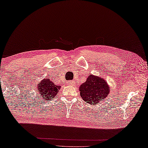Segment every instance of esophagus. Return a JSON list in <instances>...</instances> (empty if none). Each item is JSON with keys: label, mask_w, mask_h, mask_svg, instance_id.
I'll use <instances>...</instances> for the list:
<instances>
[{"label": "esophagus", "mask_w": 148, "mask_h": 148, "mask_svg": "<svg viewBox=\"0 0 148 148\" xmlns=\"http://www.w3.org/2000/svg\"><path fill=\"white\" fill-rule=\"evenodd\" d=\"M68 84H69V85H70V86H74L75 85V82L74 80H71V81H69Z\"/></svg>", "instance_id": "esophagus-1"}]
</instances>
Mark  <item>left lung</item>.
Returning <instances> with one entry per match:
<instances>
[{
    "label": "left lung",
    "instance_id": "left-lung-1",
    "mask_svg": "<svg viewBox=\"0 0 148 148\" xmlns=\"http://www.w3.org/2000/svg\"><path fill=\"white\" fill-rule=\"evenodd\" d=\"M79 91L81 97L85 102L94 105L108 96L110 88L104 79L90 75L86 82L81 85Z\"/></svg>",
    "mask_w": 148,
    "mask_h": 148
}]
</instances>
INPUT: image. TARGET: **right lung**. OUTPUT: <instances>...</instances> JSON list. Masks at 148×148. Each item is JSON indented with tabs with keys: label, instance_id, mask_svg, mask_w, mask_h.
<instances>
[{
	"label": "right lung",
	"instance_id": "1",
	"mask_svg": "<svg viewBox=\"0 0 148 148\" xmlns=\"http://www.w3.org/2000/svg\"><path fill=\"white\" fill-rule=\"evenodd\" d=\"M60 88V86H56L52 81L49 79H43L38 84V92L40 94V98L44 100V102H47L53 100Z\"/></svg>",
	"mask_w": 148,
	"mask_h": 148
}]
</instances>
